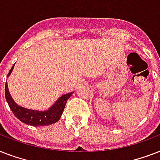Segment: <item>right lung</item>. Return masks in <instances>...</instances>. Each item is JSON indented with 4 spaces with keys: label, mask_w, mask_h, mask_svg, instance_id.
<instances>
[{
    "label": "right lung",
    "mask_w": 160,
    "mask_h": 160,
    "mask_svg": "<svg viewBox=\"0 0 160 160\" xmlns=\"http://www.w3.org/2000/svg\"><path fill=\"white\" fill-rule=\"evenodd\" d=\"M14 65H13L11 70L9 71L7 77L11 75ZM71 95H72V92L62 95L48 110L36 111V110L26 109V108L17 105V104L15 103L10 95L7 84L6 83V85H5L6 100L10 106V109L13 112L14 115L24 124L32 125V126H45V125H50L51 124L56 123L60 119L61 114L65 109V104Z\"/></svg>",
    "instance_id": "add662e5"
}]
</instances>
